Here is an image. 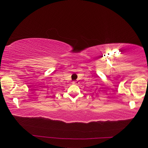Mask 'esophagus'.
<instances>
[{"label": "esophagus", "mask_w": 148, "mask_h": 148, "mask_svg": "<svg viewBox=\"0 0 148 148\" xmlns=\"http://www.w3.org/2000/svg\"><path fill=\"white\" fill-rule=\"evenodd\" d=\"M76 83V81H73V82H72V84H75Z\"/></svg>", "instance_id": "34e87169"}]
</instances>
